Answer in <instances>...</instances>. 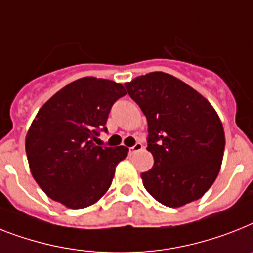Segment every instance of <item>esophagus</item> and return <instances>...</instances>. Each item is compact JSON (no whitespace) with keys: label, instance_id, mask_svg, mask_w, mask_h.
Segmentation results:
<instances>
[{"label":"esophagus","instance_id":"34e87169","mask_svg":"<svg viewBox=\"0 0 253 253\" xmlns=\"http://www.w3.org/2000/svg\"><path fill=\"white\" fill-rule=\"evenodd\" d=\"M140 149H143V144L141 143H136V144L133 145V147L128 148V152H130V155H132V153H135V152L140 151Z\"/></svg>","mask_w":253,"mask_h":253}]
</instances>
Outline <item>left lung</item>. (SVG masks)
Instances as JSON below:
<instances>
[{"label": "left lung", "mask_w": 253, "mask_h": 253, "mask_svg": "<svg viewBox=\"0 0 253 253\" xmlns=\"http://www.w3.org/2000/svg\"><path fill=\"white\" fill-rule=\"evenodd\" d=\"M148 122V151L155 159L141 173L145 190L178 208L200 199L221 169L225 133L213 106L194 88L156 71L125 84Z\"/></svg>", "instance_id": "left-lung-1"}]
</instances>
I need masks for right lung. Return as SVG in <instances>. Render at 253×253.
Instances as JSON below:
<instances>
[{"mask_svg": "<svg viewBox=\"0 0 253 253\" xmlns=\"http://www.w3.org/2000/svg\"><path fill=\"white\" fill-rule=\"evenodd\" d=\"M122 84L87 77L67 84L49 98L26 136L32 176L53 200L67 208L94 204L112 184L126 147L96 145L113 104L123 97Z\"/></svg>", "mask_w": 253, "mask_h": 253, "instance_id": "1", "label": "right lung"}]
</instances>
